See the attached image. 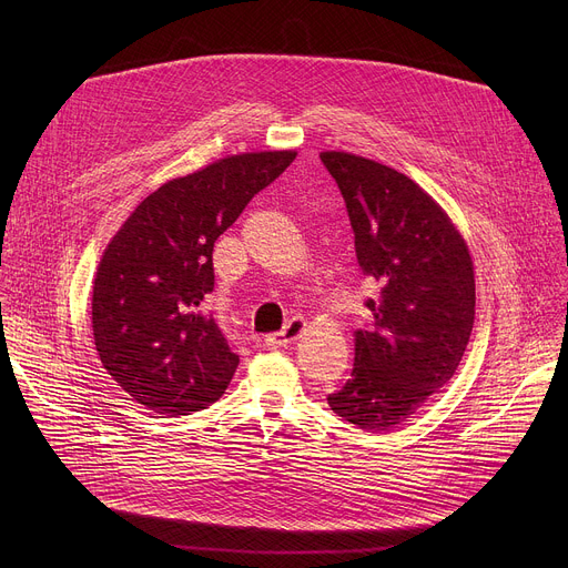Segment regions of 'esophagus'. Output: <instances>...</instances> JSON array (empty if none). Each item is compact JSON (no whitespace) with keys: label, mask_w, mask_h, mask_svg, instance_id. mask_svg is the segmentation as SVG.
<instances>
[{"label":"esophagus","mask_w":568,"mask_h":568,"mask_svg":"<svg viewBox=\"0 0 568 568\" xmlns=\"http://www.w3.org/2000/svg\"><path fill=\"white\" fill-rule=\"evenodd\" d=\"M305 331H307V321L303 316H294V318L287 321V326L281 333H274V335L267 337V346L285 348V346L294 344Z\"/></svg>","instance_id":"1"}]
</instances>
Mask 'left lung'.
Here are the masks:
<instances>
[{
	"label": "left lung",
	"mask_w": 568,
	"mask_h": 568,
	"mask_svg": "<svg viewBox=\"0 0 568 568\" xmlns=\"http://www.w3.org/2000/svg\"><path fill=\"white\" fill-rule=\"evenodd\" d=\"M346 200L362 272L379 283L371 331L331 409L366 432L409 420L456 373L474 326V263L445 209L414 180L344 150L321 152Z\"/></svg>",
	"instance_id": "left-lung-1"
}]
</instances>
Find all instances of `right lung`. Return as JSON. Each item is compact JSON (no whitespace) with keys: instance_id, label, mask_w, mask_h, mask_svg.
Segmentation results:
<instances>
[{"instance_id":"add662e5","label":"right lung","mask_w":568,"mask_h":568,"mask_svg":"<svg viewBox=\"0 0 568 568\" xmlns=\"http://www.w3.org/2000/svg\"><path fill=\"white\" fill-rule=\"evenodd\" d=\"M294 156L229 154L161 184L108 242L92 292L94 346L112 379L145 409L186 416L229 386L240 359L206 310L213 242Z\"/></svg>"}]
</instances>
